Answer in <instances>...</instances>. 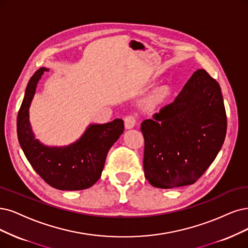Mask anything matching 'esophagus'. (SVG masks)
Instances as JSON below:
<instances>
[{"mask_svg": "<svg viewBox=\"0 0 248 248\" xmlns=\"http://www.w3.org/2000/svg\"><path fill=\"white\" fill-rule=\"evenodd\" d=\"M137 124V119L135 115H126L124 117V126L126 130L133 129V127L136 125Z\"/></svg>", "mask_w": 248, "mask_h": 248, "instance_id": "1", "label": "esophagus"}]
</instances>
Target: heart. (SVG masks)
I'll return each mask as SVG.
<instances>
[{
  "mask_svg": "<svg viewBox=\"0 0 248 248\" xmlns=\"http://www.w3.org/2000/svg\"><path fill=\"white\" fill-rule=\"evenodd\" d=\"M167 95H168L167 89H160V90H158L156 93L154 94V96L152 98V104L153 105H157L158 103L161 102V101H163V99L167 97Z\"/></svg>",
  "mask_w": 248,
  "mask_h": 248,
  "instance_id": "obj_1",
  "label": "heart"
}]
</instances>
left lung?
Returning a JSON list of instances; mask_svg holds the SVG:
<instances>
[{"label": "left lung", "mask_w": 248, "mask_h": 248, "mask_svg": "<svg viewBox=\"0 0 248 248\" xmlns=\"http://www.w3.org/2000/svg\"><path fill=\"white\" fill-rule=\"evenodd\" d=\"M144 173L156 188L194 184L221 150L227 116L218 82L196 70L172 103L141 124Z\"/></svg>", "instance_id": "1"}]
</instances>
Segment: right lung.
<instances>
[{"mask_svg":"<svg viewBox=\"0 0 248 248\" xmlns=\"http://www.w3.org/2000/svg\"><path fill=\"white\" fill-rule=\"evenodd\" d=\"M41 67L27 84L17 116V136L27 160L51 187L77 191L93 186L102 173L107 153L124 133L121 118L104 124H90L80 138L68 146L49 147L34 138L30 123V106L44 72Z\"/></svg>","mask_w":248,"mask_h":248,"instance_id":"1","label":"right lung"}]
</instances>
